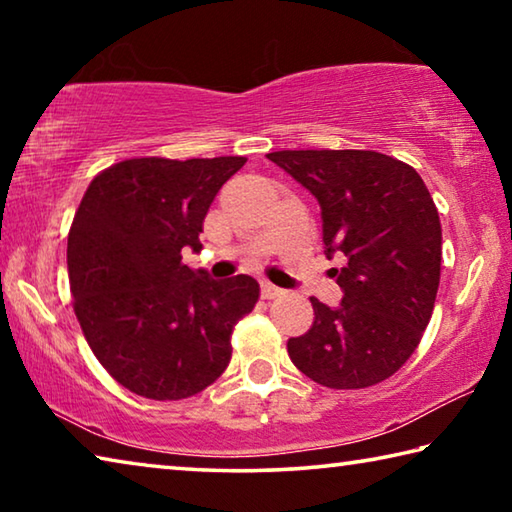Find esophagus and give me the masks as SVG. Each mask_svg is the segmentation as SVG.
<instances>
[{
	"instance_id": "esophagus-1",
	"label": "esophagus",
	"mask_w": 512,
	"mask_h": 512,
	"mask_svg": "<svg viewBox=\"0 0 512 512\" xmlns=\"http://www.w3.org/2000/svg\"><path fill=\"white\" fill-rule=\"evenodd\" d=\"M282 293H284V291H282L280 287H275V284H271L268 280H264V282H262V298H264V300L280 298Z\"/></svg>"
}]
</instances>
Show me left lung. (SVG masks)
Returning a JSON list of instances; mask_svg holds the SVG:
<instances>
[{
	"label": "left lung",
	"instance_id": "obj_1",
	"mask_svg": "<svg viewBox=\"0 0 512 512\" xmlns=\"http://www.w3.org/2000/svg\"><path fill=\"white\" fill-rule=\"evenodd\" d=\"M316 196L341 307L311 298L314 323L289 339V357L316 384L350 391L388 379L429 325L440 282L443 230L411 164L377 151H275L266 155Z\"/></svg>",
	"mask_w": 512,
	"mask_h": 512
}]
</instances>
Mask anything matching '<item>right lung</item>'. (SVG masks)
<instances>
[{
	"mask_svg": "<svg viewBox=\"0 0 512 512\" xmlns=\"http://www.w3.org/2000/svg\"><path fill=\"white\" fill-rule=\"evenodd\" d=\"M223 158H131L92 178L67 237L85 341L108 375L149 400H185L221 377L230 336L259 298L250 275L207 280L183 264L214 196L244 167Z\"/></svg>",
	"mask_w": 512,
	"mask_h": 512,
	"instance_id": "obj_1",
	"label": "right lung"
}]
</instances>
